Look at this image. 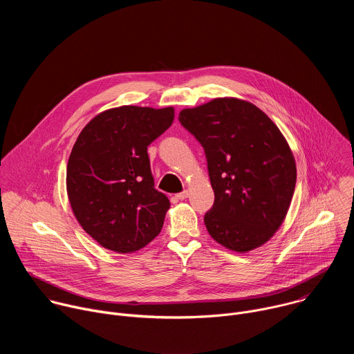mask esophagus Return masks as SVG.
<instances>
[{
    "mask_svg": "<svg viewBox=\"0 0 354 354\" xmlns=\"http://www.w3.org/2000/svg\"><path fill=\"white\" fill-rule=\"evenodd\" d=\"M187 196H189V192H187V190H183V192H180V193H178V194H176V198H179V200H185Z\"/></svg>",
    "mask_w": 354,
    "mask_h": 354,
    "instance_id": "obj_1",
    "label": "esophagus"
}]
</instances>
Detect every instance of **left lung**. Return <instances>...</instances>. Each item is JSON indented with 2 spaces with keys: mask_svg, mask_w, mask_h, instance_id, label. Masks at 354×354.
<instances>
[{
  "mask_svg": "<svg viewBox=\"0 0 354 354\" xmlns=\"http://www.w3.org/2000/svg\"><path fill=\"white\" fill-rule=\"evenodd\" d=\"M180 124L205 148L214 205L205 214L209 234L223 246L248 252L281 225L297 169L277 126L255 105L235 97L179 113Z\"/></svg>",
  "mask_w": 354,
  "mask_h": 354,
  "instance_id": "1",
  "label": "left lung"
}]
</instances>
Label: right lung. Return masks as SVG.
<instances>
[{
  "mask_svg": "<svg viewBox=\"0 0 354 354\" xmlns=\"http://www.w3.org/2000/svg\"><path fill=\"white\" fill-rule=\"evenodd\" d=\"M174 122V108L120 106L80 133L67 165V193L81 227L106 249L129 254L164 225L168 197L154 187L147 147Z\"/></svg>",
  "mask_w": 354,
  "mask_h": 354,
  "instance_id": "obj_1",
  "label": "right lung"
}]
</instances>
